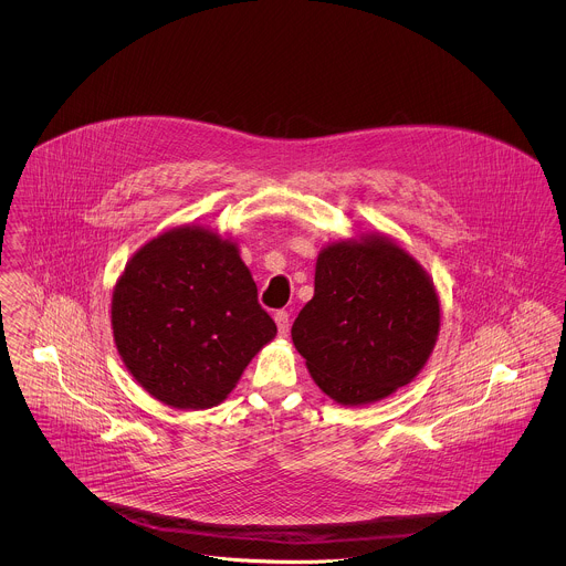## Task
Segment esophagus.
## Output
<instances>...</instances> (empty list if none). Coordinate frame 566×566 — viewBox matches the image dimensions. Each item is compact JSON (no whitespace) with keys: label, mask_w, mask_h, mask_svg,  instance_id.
Returning a JSON list of instances; mask_svg holds the SVG:
<instances>
[{"label":"esophagus","mask_w":566,"mask_h":566,"mask_svg":"<svg viewBox=\"0 0 566 566\" xmlns=\"http://www.w3.org/2000/svg\"><path fill=\"white\" fill-rule=\"evenodd\" d=\"M273 318H275V324H277V333L282 337H286L289 335V312L286 310H277Z\"/></svg>","instance_id":"obj_1"}]
</instances>
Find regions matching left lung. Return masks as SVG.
<instances>
[{"mask_svg": "<svg viewBox=\"0 0 566 566\" xmlns=\"http://www.w3.org/2000/svg\"><path fill=\"white\" fill-rule=\"evenodd\" d=\"M441 326L431 275L397 242L371 233L328 243L293 344L326 397L376 403L427 365Z\"/></svg>", "mask_w": 566, "mask_h": 566, "instance_id": "left-lung-1", "label": "left lung"}]
</instances>
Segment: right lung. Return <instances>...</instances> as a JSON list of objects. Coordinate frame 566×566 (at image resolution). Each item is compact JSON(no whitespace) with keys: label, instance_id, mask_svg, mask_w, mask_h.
<instances>
[{"label":"right lung","instance_id":"obj_1","mask_svg":"<svg viewBox=\"0 0 566 566\" xmlns=\"http://www.w3.org/2000/svg\"><path fill=\"white\" fill-rule=\"evenodd\" d=\"M112 333L150 397L176 409H210L277 328L259 305L238 243L182 224L144 243L120 273Z\"/></svg>","mask_w":566,"mask_h":566}]
</instances>
